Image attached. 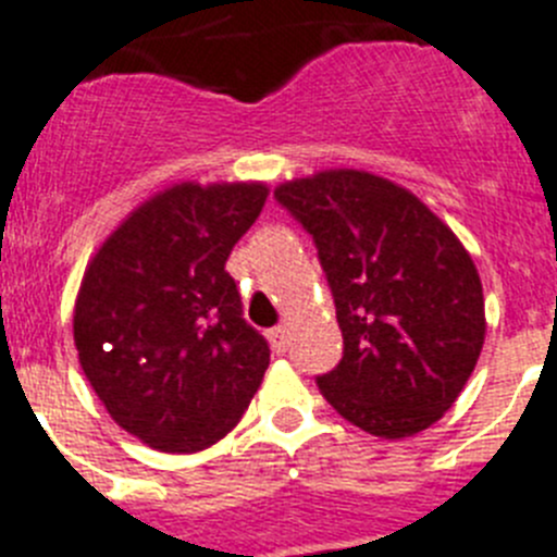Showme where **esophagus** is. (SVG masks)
Returning a JSON list of instances; mask_svg holds the SVG:
<instances>
[{"instance_id": "1", "label": "esophagus", "mask_w": 557, "mask_h": 557, "mask_svg": "<svg viewBox=\"0 0 557 557\" xmlns=\"http://www.w3.org/2000/svg\"><path fill=\"white\" fill-rule=\"evenodd\" d=\"M267 338H269V344H272V349H274V352H277V355H283L285 349H288V333H285V327L269 330Z\"/></svg>"}]
</instances>
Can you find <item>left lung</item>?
I'll list each match as a JSON object with an SVG mask.
<instances>
[{
    "label": "left lung",
    "mask_w": 557,
    "mask_h": 557,
    "mask_svg": "<svg viewBox=\"0 0 557 557\" xmlns=\"http://www.w3.org/2000/svg\"><path fill=\"white\" fill-rule=\"evenodd\" d=\"M274 197L313 235L333 288L344 358L315 380L322 397L377 438L428 430L483 349L472 255L416 194L372 172L324 169Z\"/></svg>",
    "instance_id": "8db88e82"
}]
</instances>
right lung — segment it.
I'll return each instance as SVG.
<instances>
[{"label":"right lung","mask_w":557,"mask_h":557,"mask_svg":"<svg viewBox=\"0 0 557 557\" xmlns=\"http://www.w3.org/2000/svg\"><path fill=\"white\" fill-rule=\"evenodd\" d=\"M267 183H174L102 242L74 302V347L110 419L160 453H199L242 422L269 344L224 272Z\"/></svg>","instance_id":"add662e5"}]
</instances>
